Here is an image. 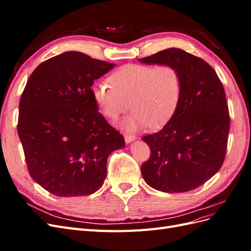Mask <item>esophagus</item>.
I'll list each match as a JSON object with an SVG mask.
<instances>
[{
    "label": "esophagus",
    "instance_id": "esophagus-1",
    "mask_svg": "<svg viewBox=\"0 0 251 251\" xmlns=\"http://www.w3.org/2000/svg\"><path fill=\"white\" fill-rule=\"evenodd\" d=\"M124 137H125V140H126V143H128V142H132L133 140H135L136 139V137L134 135H131V134H125L124 135Z\"/></svg>",
    "mask_w": 251,
    "mask_h": 251
}]
</instances>
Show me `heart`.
Returning a JSON list of instances; mask_svg holds the SVG:
<instances>
[{"label":"heart","mask_w":251,"mask_h":251,"mask_svg":"<svg viewBox=\"0 0 251 251\" xmlns=\"http://www.w3.org/2000/svg\"><path fill=\"white\" fill-rule=\"evenodd\" d=\"M111 82L98 80L92 88L94 100L102 114L117 119L130 107L134 110L124 123L135 131L150 125L164 126L176 112L182 96V76L173 65L123 66L111 75Z\"/></svg>","instance_id":"b5f03b06"}]
</instances>
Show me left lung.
<instances>
[{"label":"left lung","instance_id":"obj_1","mask_svg":"<svg viewBox=\"0 0 251 251\" xmlns=\"http://www.w3.org/2000/svg\"><path fill=\"white\" fill-rule=\"evenodd\" d=\"M139 60L177 67L183 85L169 123L142 137L151 150L141 165L142 177L157 191L189 192L209 180L224 162L230 126L224 87L209 64L182 49H165Z\"/></svg>","mask_w":251,"mask_h":251}]
</instances>
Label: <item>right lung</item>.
<instances>
[{
    "mask_svg": "<svg viewBox=\"0 0 251 251\" xmlns=\"http://www.w3.org/2000/svg\"><path fill=\"white\" fill-rule=\"evenodd\" d=\"M115 66L68 51L37 66L20 100L18 133L31 178L58 197L88 196L125 138L98 112L94 80Z\"/></svg>",
    "mask_w": 251,
    "mask_h": 251,
    "instance_id": "obj_1",
    "label": "right lung"
}]
</instances>
